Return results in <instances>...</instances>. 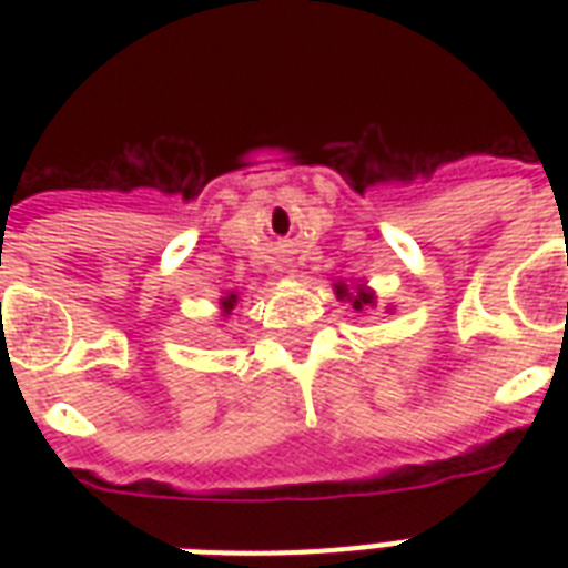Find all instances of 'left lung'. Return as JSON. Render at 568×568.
<instances>
[{
  "label": "left lung",
  "instance_id": "1",
  "mask_svg": "<svg viewBox=\"0 0 568 568\" xmlns=\"http://www.w3.org/2000/svg\"><path fill=\"white\" fill-rule=\"evenodd\" d=\"M333 292H336V297L342 303H351L356 312L368 310V306H377V294H374V288L365 280H359V283L347 285L345 280H338V283H333ZM392 310V306H388Z\"/></svg>",
  "mask_w": 568,
  "mask_h": 568
}]
</instances>
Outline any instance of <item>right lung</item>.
Here are the masks:
<instances>
[{"label": "right lung", "mask_w": 568, "mask_h": 568, "mask_svg": "<svg viewBox=\"0 0 568 568\" xmlns=\"http://www.w3.org/2000/svg\"><path fill=\"white\" fill-rule=\"evenodd\" d=\"M235 303H239V292H226L221 297V318L226 321L232 315V310H235Z\"/></svg>", "instance_id": "1"}]
</instances>
